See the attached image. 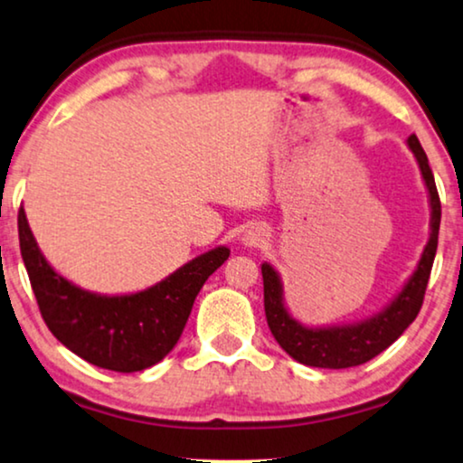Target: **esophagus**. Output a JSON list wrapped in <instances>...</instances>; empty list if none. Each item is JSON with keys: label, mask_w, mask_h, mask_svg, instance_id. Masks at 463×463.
I'll return each instance as SVG.
<instances>
[{"label": "esophagus", "mask_w": 463, "mask_h": 463, "mask_svg": "<svg viewBox=\"0 0 463 463\" xmlns=\"http://www.w3.org/2000/svg\"><path fill=\"white\" fill-rule=\"evenodd\" d=\"M257 240H260V233H255V232H249V233H246V242L255 244Z\"/></svg>", "instance_id": "esophagus-1"}]
</instances>
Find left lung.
<instances>
[{"instance_id": "left-lung-1", "label": "left lung", "mask_w": 463, "mask_h": 463, "mask_svg": "<svg viewBox=\"0 0 463 463\" xmlns=\"http://www.w3.org/2000/svg\"><path fill=\"white\" fill-rule=\"evenodd\" d=\"M408 146L415 153L421 167L423 180L428 184L431 202V236L425 246L417 272L408 280L404 289L381 315L372 317L368 321L355 323L346 327H326L308 329L302 327L296 319H291L283 304V287H280L279 274L269 263H263V306H266L268 327L283 349L304 365L312 368H353L362 365L392 346L395 340L404 334V329L417 319L423 306L425 289L434 266L438 249V230H440V197H438L436 180L431 174L428 155H425L419 137L412 134L408 137Z\"/></svg>"}]
</instances>
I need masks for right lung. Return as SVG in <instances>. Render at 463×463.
<instances>
[{"mask_svg": "<svg viewBox=\"0 0 463 463\" xmlns=\"http://www.w3.org/2000/svg\"><path fill=\"white\" fill-rule=\"evenodd\" d=\"M19 242L46 327L78 357L114 372H140L161 362L183 334L202 285L230 257V249L219 246L151 289L106 298L78 289L48 266L23 208Z\"/></svg>", "mask_w": 463, "mask_h": 463, "instance_id": "add662e5", "label": "right lung"}]
</instances>
